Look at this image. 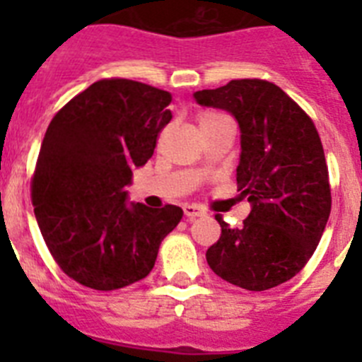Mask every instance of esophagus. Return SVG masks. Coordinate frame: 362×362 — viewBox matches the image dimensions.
I'll use <instances>...</instances> for the list:
<instances>
[{"mask_svg":"<svg viewBox=\"0 0 362 362\" xmlns=\"http://www.w3.org/2000/svg\"><path fill=\"white\" fill-rule=\"evenodd\" d=\"M183 210H185V216H187L188 219H196V217L204 216V210L199 209V206H196V204H187Z\"/></svg>","mask_w":362,"mask_h":362,"instance_id":"obj_1","label":"esophagus"}]
</instances>
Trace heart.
I'll return each instance as SVG.
<instances>
[{"label": "heart", "mask_w": 362, "mask_h": 362, "mask_svg": "<svg viewBox=\"0 0 362 362\" xmlns=\"http://www.w3.org/2000/svg\"><path fill=\"white\" fill-rule=\"evenodd\" d=\"M217 119H223V116H219V114H214V112H206V114H203V116H201V124L210 123V121H217Z\"/></svg>", "instance_id": "obj_1"}]
</instances>
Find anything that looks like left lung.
Wrapping results in <instances>:
<instances>
[{
	"instance_id": "1",
	"label": "left lung",
	"mask_w": 362,
	"mask_h": 362,
	"mask_svg": "<svg viewBox=\"0 0 362 362\" xmlns=\"http://www.w3.org/2000/svg\"><path fill=\"white\" fill-rule=\"evenodd\" d=\"M194 99L238 121V190L252 206L243 228L216 216L221 238L206 250L209 267L239 288L279 286L308 263L330 217L321 137L305 110L270 81L233 79L194 92Z\"/></svg>"
}]
</instances>
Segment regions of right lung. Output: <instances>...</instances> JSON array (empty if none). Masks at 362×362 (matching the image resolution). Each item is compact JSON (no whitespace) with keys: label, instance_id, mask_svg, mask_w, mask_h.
Returning a JSON list of instances; mask_svg holds the SVG:
<instances>
[{"label":"right lung","instance_id":"obj_1","mask_svg":"<svg viewBox=\"0 0 362 362\" xmlns=\"http://www.w3.org/2000/svg\"><path fill=\"white\" fill-rule=\"evenodd\" d=\"M172 95L130 79L92 83L57 112L32 179L37 226L66 276L110 292L145 279L183 210L129 201L127 185L170 123Z\"/></svg>","mask_w":362,"mask_h":362}]
</instances>
